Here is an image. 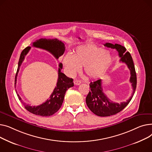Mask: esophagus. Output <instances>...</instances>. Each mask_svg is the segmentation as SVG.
Instances as JSON below:
<instances>
[{
    "mask_svg": "<svg viewBox=\"0 0 152 152\" xmlns=\"http://www.w3.org/2000/svg\"><path fill=\"white\" fill-rule=\"evenodd\" d=\"M74 83L75 85H79L80 83H81V82H80L78 80H75L74 81Z\"/></svg>",
    "mask_w": 152,
    "mask_h": 152,
    "instance_id": "obj_1",
    "label": "esophagus"
}]
</instances>
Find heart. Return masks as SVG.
<instances>
[{
    "instance_id": "b5f03b06",
    "label": "heart",
    "mask_w": 152,
    "mask_h": 152,
    "mask_svg": "<svg viewBox=\"0 0 152 152\" xmlns=\"http://www.w3.org/2000/svg\"><path fill=\"white\" fill-rule=\"evenodd\" d=\"M110 53L94 45L87 44L77 48L74 54L67 53L63 58V64L67 72L71 76L79 72L81 66L90 78L101 77L110 65Z\"/></svg>"
}]
</instances>
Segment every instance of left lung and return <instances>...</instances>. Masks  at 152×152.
Instances as JSON below:
<instances>
[{"instance_id": "obj_1", "label": "left lung", "mask_w": 152, "mask_h": 152, "mask_svg": "<svg viewBox=\"0 0 152 152\" xmlns=\"http://www.w3.org/2000/svg\"><path fill=\"white\" fill-rule=\"evenodd\" d=\"M104 45L105 47L116 49L118 52V55L120 57V62H124L130 70L131 77L129 81L133 88L132 94L129 99L126 102H123L119 104L111 101L104 93L102 86V80L99 79L90 83L91 91L89 92L86 98L87 106L93 113L97 116L109 117V116L115 115L121 112L129 103L136 91L137 77L132 58L130 53L128 51H126V49L125 47L117 43L113 45L110 43H106Z\"/></svg>"}]
</instances>
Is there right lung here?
Returning a JSON list of instances; mask_svg holds the SVG:
<instances>
[{
    "instance_id": "1",
    "label": "right lung",
    "mask_w": 152,
    "mask_h": 152,
    "mask_svg": "<svg viewBox=\"0 0 152 152\" xmlns=\"http://www.w3.org/2000/svg\"><path fill=\"white\" fill-rule=\"evenodd\" d=\"M32 46L49 51L56 58V59H58L59 57L64 54L65 51L64 43L57 39H40L33 42ZM30 49L31 47H26L21 53L18 62V69L15 75V86H16V84L17 76L19 72L21 65L24 59L25 56L28 54ZM62 69V63H59L58 69V78L56 86L50 96L49 99L43 104L37 106H31L23 102L21 97L18 94L19 100H20L23 104L24 108L27 110L34 115L42 116V117H49V116L53 115L59 110L62 104V102H63L66 91L69 88L72 87L74 85L72 78L67 77L64 74L61 72Z\"/></svg>"
}]
</instances>
